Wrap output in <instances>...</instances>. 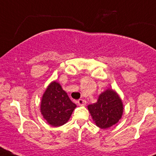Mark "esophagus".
Masks as SVG:
<instances>
[{
	"mask_svg": "<svg viewBox=\"0 0 156 156\" xmlns=\"http://www.w3.org/2000/svg\"><path fill=\"white\" fill-rule=\"evenodd\" d=\"M78 104L79 106H85L86 105V101L83 99H79L78 100Z\"/></svg>",
	"mask_w": 156,
	"mask_h": 156,
	"instance_id": "esophagus-1",
	"label": "esophagus"
}]
</instances>
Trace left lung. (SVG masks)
I'll return each instance as SVG.
<instances>
[{"instance_id":"1","label":"left lung","mask_w":156,"mask_h":156,"mask_svg":"<svg viewBox=\"0 0 156 156\" xmlns=\"http://www.w3.org/2000/svg\"><path fill=\"white\" fill-rule=\"evenodd\" d=\"M88 109L95 124L106 129L114 125L121 118L123 103L114 91L108 89L99 95L97 102L88 105Z\"/></svg>"}]
</instances>
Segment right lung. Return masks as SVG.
I'll return each mask as SVG.
<instances>
[{"instance_id": "add662e5", "label": "right lung", "mask_w": 156, "mask_h": 156, "mask_svg": "<svg viewBox=\"0 0 156 156\" xmlns=\"http://www.w3.org/2000/svg\"><path fill=\"white\" fill-rule=\"evenodd\" d=\"M76 105L71 102L60 84L52 82L43 95L41 113L50 125L59 127L68 122Z\"/></svg>"}]
</instances>
